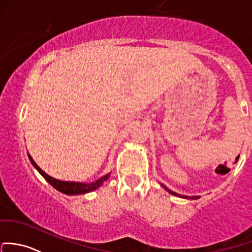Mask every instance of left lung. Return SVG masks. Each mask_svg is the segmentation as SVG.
<instances>
[{
    "mask_svg": "<svg viewBox=\"0 0 252 252\" xmlns=\"http://www.w3.org/2000/svg\"><path fill=\"white\" fill-rule=\"evenodd\" d=\"M161 185V184H160ZM161 187H164V189H166L168 190L169 193H170V194H173V195H176V197H180V198H185V199H198V198H200L199 195H194V197H187V195H180V194H177L176 192H173V190H170L168 189V187H165L164 186V185H161Z\"/></svg>",
    "mask_w": 252,
    "mask_h": 252,
    "instance_id": "obj_1",
    "label": "left lung"
}]
</instances>
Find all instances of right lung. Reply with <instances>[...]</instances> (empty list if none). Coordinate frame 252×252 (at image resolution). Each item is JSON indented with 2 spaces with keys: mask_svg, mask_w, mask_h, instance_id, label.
I'll return each instance as SVG.
<instances>
[{
  "mask_svg": "<svg viewBox=\"0 0 252 252\" xmlns=\"http://www.w3.org/2000/svg\"><path fill=\"white\" fill-rule=\"evenodd\" d=\"M29 156V159H30L31 164H32L33 166H35V169L37 171H38L39 174L42 175V176L44 177V179L47 180V181L49 182L50 185H52L53 187H54L55 189L59 190V192L63 193V194H67V195H76V194H84V193H89L92 192V190H95L99 189L100 186H102V184L106 181V180L110 177V173L104 175V176H101L100 179H97L96 181L94 182H73V181H62V180H58V179H54V177L49 176L48 174L44 173L43 170H42L41 168H39L38 165L36 164V161L32 159V157H31L30 155Z\"/></svg>",
  "mask_w": 252,
  "mask_h": 252,
  "instance_id": "right-lung-1",
  "label": "right lung"
}]
</instances>
